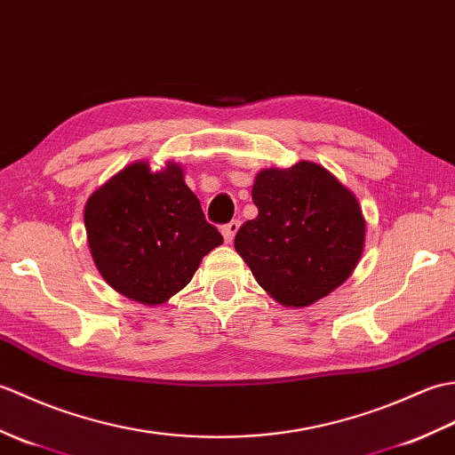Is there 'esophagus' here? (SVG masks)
Wrapping results in <instances>:
<instances>
[{
	"instance_id": "esophagus-1",
	"label": "esophagus",
	"mask_w": 455,
	"mask_h": 455,
	"mask_svg": "<svg viewBox=\"0 0 455 455\" xmlns=\"http://www.w3.org/2000/svg\"><path fill=\"white\" fill-rule=\"evenodd\" d=\"M237 229H239V220H231L226 226H221V235H224L226 243H231V241H234Z\"/></svg>"
}]
</instances>
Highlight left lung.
Listing matches in <instances>:
<instances>
[{
    "mask_svg": "<svg viewBox=\"0 0 455 455\" xmlns=\"http://www.w3.org/2000/svg\"><path fill=\"white\" fill-rule=\"evenodd\" d=\"M253 202L259 216L239 228L235 251L282 306H309L350 276L366 224L355 195L327 169L299 161L260 171Z\"/></svg>",
    "mask_w": 455,
    "mask_h": 455,
    "instance_id": "8db88e82",
    "label": "left lung"
}]
</instances>
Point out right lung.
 Instances as JSON below:
<instances>
[{
    "mask_svg": "<svg viewBox=\"0 0 455 455\" xmlns=\"http://www.w3.org/2000/svg\"><path fill=\"white\" fill-rule=\"evenodd\" d=\"M85 229L100 276L148 306L185 288L202 257L224 243L175 164L159 173L144 161L120 171L87 200Z\"/></svg>",
    "mask_w": 455,
    "mask_h": 455,
    "instance_id": "add662e5",
    "label": "right lung"
}]
</instances>
